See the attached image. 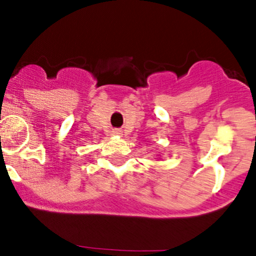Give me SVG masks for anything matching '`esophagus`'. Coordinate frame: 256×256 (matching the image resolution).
<instances>
[{
	"label": "esophagus",
	"mask_w": 256,
	"mask_h": 256,
	"mask_svg": "<svg viewBox=\"0 0 256 256\" xmlns=\"http://www.w3.org/2000/svg\"><path fill=\"white\" fill-rule=\"evenodd\" d=\"M112 136H121L122 135V131L118 130V128H115V130L112 131Z\"/></svg>",
	"instance_id": "1"
}]
</instances>
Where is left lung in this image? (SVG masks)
Returning a JSON list of instances; mask_svg holds the SVG:
<instances>
[{
	"instance_id": "obj_1",
	"label": "left lung",
	"mask_w": 256,
	"mask_h": 256,
	"mask_svg": "<svg viewBox=\"0 0 256 256\" xmlns=\"http://www.w3.org/2000/svg\"><path fill=\"white\" fill-rule=\"evenodd\" d=\"M158 158H160V157H158Z\"/></svg>"
}]
</instances>
